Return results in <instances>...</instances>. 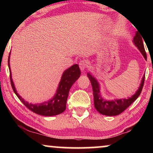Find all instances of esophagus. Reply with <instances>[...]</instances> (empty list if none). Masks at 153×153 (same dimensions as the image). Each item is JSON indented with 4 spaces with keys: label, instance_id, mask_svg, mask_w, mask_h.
Here are the masks:
<instances>
[{
    "label": "esophagus",
    "instance_id": "obj_1",
    "mask_svg": "<svg viewBox=\"0 0 153 153\" xmlns=\"http://www.w3.org/2000/svg\"><path fill=\"white\" fill-rule=\"evenodd\" d=\"M79 66L80 69H81L82 71H84L85 69H86L87 67H88L87 61H84V60L80 61L79 63Z\"/></svg>",
    "mask_w": 153,
    "mask_h": 153
}]
</instances>
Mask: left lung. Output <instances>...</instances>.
I'll return each instance as SVG.
<instances>
[{"label": "left lung", "instance_id": "obj_1", "mask_svg": "<svg viewBox=\"0 0 153 153\" xmlns=\"http://www.w3.org/2000/svg\"><path fill=\"white\" fill-rule=\"evenodd\" d=\"M134 42L137 47L138 48L140 51L141 52L144 59H146V53L144 47L143 41H142L140 34L138 32L136 33V35L134 38ZM88 78L90 80L92 87L94 107L100 114L107 116H115L120 115L123 111H125L129 105L132 104L140 94L142 88L144 86L145 79V76H144L142 77L140 86L138 90H137L136 94L133 95L131 97L128 98V99L124 98V99H118L109 101V100H104L101 97L100 94L99 85H98V82L96 80L94 77H92L89 74H88Z\"/></svg>", "mask_w": 153, "mask_h": 153}]
</instances>
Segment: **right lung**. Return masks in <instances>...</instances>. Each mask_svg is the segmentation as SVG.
<instances>
[{
  "mask_svg": "<svg viewBox=\"0 0 153 153\" xmlns=\"http://www.w3.org/2000/svg\"><path fill=\"white\" fill-rule=\"evenodd\" d=\"M9 57L10 56H9L8 65L10 71V80H11L12 88L15 94L17 95V97L19 98V99L25 107L29 108L30 111H33V113L44 116L56 115L63 113L65 110L66 102L69 90L72 85L74 84V82L79 78L80 74H81L78 65L75 64L73 66L69 67V69H67L66 71H65L62 76L61 82L59 83L56 94L53 98V99L40 105H33L25 101L17 94L12 80L11 69H10L9 65Z\"/></svg>",
  "mask_w": 153,
  "mask_h": 153,
  "instance_id": "right-lung-1",
  "label": "right lung"
}]
</instances>
